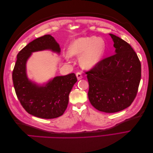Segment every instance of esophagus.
Returning <instances> with one entry per match:
<instances>
[{
    "mask_svg": "<svg viewBox=\"0 0 153 153\" xmlns=\"http://www.w3.org/2000/svg\"><path fill=\"white\" fill-rule=\"evenodd\" d=\"M76 78H77L78 80H81L82 78V73H79V72L76 73Z\"/></svg>",
    "mask_w": 153,
    "mask_h": 153,
    "instance_id": "esophagus-1",
    "label": "esophagus"
}]
</instances>
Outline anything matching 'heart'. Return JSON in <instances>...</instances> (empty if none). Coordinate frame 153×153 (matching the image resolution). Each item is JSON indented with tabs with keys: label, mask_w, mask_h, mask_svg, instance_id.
<instances>
[{
	"label": "heart",
	"mask_w": 153,
	"mask_h": 153,
	"mask_svg": "<svg viewBox=\"0 0 153 153\" xmlns=\"http://www.w3.org/2000/svg\"><path fill=\"white\" fill-rule=\"evenodd\" d=\"M106 50V43L101 37L86 36L74 39L69 45V56L79 57L80 66L92 69L101 62Z\"/></svg>",
	"instance_id": "heart-1"
}]
</instances>
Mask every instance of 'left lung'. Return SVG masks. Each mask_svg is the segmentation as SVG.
<instances>
[{
	"mask_svg": "<svg viewBox=\"0 0 153 153\" xmlns=\"http://www.w3.org/2000/svg\"><path fill=\"white\" fill-rule=\"evenodd\" d=\"M109 35L114 43V55L86 74L91 105L101 112L114 113L128 108L135 100L141 79V64L127 42Z\"/></svg>",
	"mask_w": 153,
	"mask_h": 153,
	"instance_id": "obj_1",
	"label": "left lung"
}]
</instances>
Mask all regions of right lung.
<instances>
[{
    "label": "right lung",
    "instance_id": "right-lung-1",
    "mask_svg": "<svg viewBox=\"0 0 153 153\" xmlns=\"http://www.w3.org/2000/svg\"><path fill=\"white\" fill-rule=\"evenodd\" d=\"M50 50L60 54L61 48L53 36L45 35L31 41L17 55L13 71V81L16 96L29 114L42 119H54L65 112L69 94L77 81L75 73L57 76L41 85L27 76V62L32 53Z\"/></svg>",
    "mask_w": 153,
    "mask_h": 153
}]
</instances>
